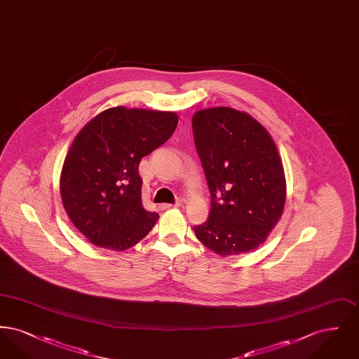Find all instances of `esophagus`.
Here are the masks:
<instances>
[{"label":"esophagus","mask_w":359,"mask_h":359,"mask_svg":"<svg viewBox=\"0 0 359 359\" xmlns=\"http://www.w3.org/2000/svg\"><path fill=\"white\" fill-rule=\"evenodd\" d=\"M177 205H180L179 202H177V203H175V205H171V203H163V205H160V208H161V210H168V208H172V207H177Z\"/></svg>","instance_id":"34e87169"}]
</instances>
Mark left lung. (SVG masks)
Returning a JSON list of instances; mask_svg holds the SVG:
<instances>
[{"label": "left lung", "instance_id": "obj_1", "mask_svg": "<svg viewBox=\"0 0 359 359\" xmlns=\"http://www.w3.org/2000/svg\"><path fill=\"white\" fill-rule=\"evenodd\" d=\"M192 130L211 195L207 221L194 226L196 238L223 257L256 249L285 205V175L272 137L231 107L195 113Z\"/></svg>", "mask_w": 359, "mask_h": 359}]
</instances>
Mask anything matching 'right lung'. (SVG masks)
<instances>
[{"label":"right lung","mask_w":359,"mask_h":359,"mask_svg":"<svg viewBox=\"0 0 359 359\" xmlns=\"http://www.w3.org/2000/svg\"><path fill=\"white\" fill-rule=\"evenodd\" d=\"M172 111L111 107L75 137L60 175V195L75 227L91 243L126 250L144 238L158 214L141 201L138 165L177 126Z\"/></svg>","instance_id":"1"}]
</instances>
